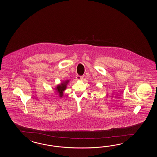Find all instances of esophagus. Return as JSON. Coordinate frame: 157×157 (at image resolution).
I'll return each mask as SVG.
<instances>
[{
    "label": "esophagus",
    "mask_w": 157,
    "mask_h": 157,
    "mask_svg": "<svg viewBox=\"0 0 157 157\" xmlns=\"http://www.w3.org/2000/svg\"><path fill=\"white\" fill-rule=\"evenodd\" d=\"M76 78V79L77 80H81L83 79V77L82 76H77Z\"/></svg>",
    "instance_id": "1"
}]
</instances>
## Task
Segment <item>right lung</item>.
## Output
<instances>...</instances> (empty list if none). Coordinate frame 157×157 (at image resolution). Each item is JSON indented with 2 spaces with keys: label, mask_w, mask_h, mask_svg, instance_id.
<instances>
[{
  "label": "right lung",
  "mask_w": 157,
  "mask_h": 157,
  "mask_svg": "<svg viewBox=\"0 0 157 157\" xmlns=\"http://www.w3.org/2000/svg\"><path fill=\"white\" fill-rule=\"evenodd\" d=\"M70 82V80H65L62 82L57 85V86L54 88V90L56 91L59 97L62 98L63 96V91L66 89L67 85Z\"/></svg>",
  "instance_id": "right-lung-1"
}]
</instances>
